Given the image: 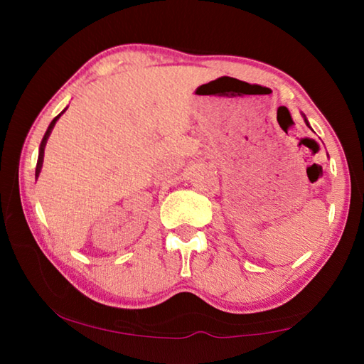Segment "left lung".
<instances>
[{"label": "left lung", "instance_id": "left-lung-1", "mask_svg": "<svg viewBox=\"0 0 364 364\" xmlns=\"http://www.w3.org/2000/svg\"><path fill=\"white\" fill-rule=\"evenodd\" d=\"M305 122H306V120H305ZM306 125H308V122H306Z\"/></svg>", "mask_w": 364, "mask_h": 364}]
</instances>
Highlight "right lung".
Here are the masks:
<instances>
[{"label": "right lung", "instance_id": "add662e5", "mask_svg": "<svg viewBox=\"0 0 364 364\" xmlns=\"http://www.w3.org/2000/svg\"><path fill=\"white\" fill-rule=\"evenodd\" d=\"M63 112H64V110H63ZM63 112H60V114H63ZM60 114H59L58 117H54L53 122L49 123V127H48V130H46V133H45V136H43V141H41V144H40V156H38V162H36V170H35V175H36V176L40 175V170H41V165H43V154H45L46 141H48V138H49V134H51V130L54 128V125H56V122H58V119L60 117Z\"/></svg>", "mask_w": 364, "mask_h": 364}]
</instances>
